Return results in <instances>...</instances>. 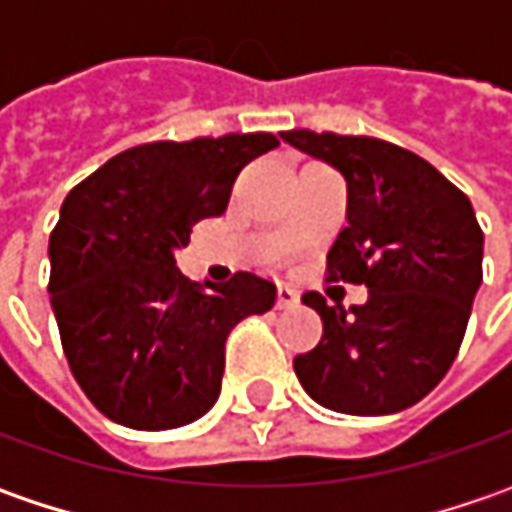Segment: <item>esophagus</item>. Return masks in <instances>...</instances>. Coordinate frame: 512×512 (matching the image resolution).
Listing matches in <instances>:
<instances>
[{
    "mask_svg": "<svg viewBox=\"0 0 512 512\" xmlns=\"http://www.w3.org/2000/svg\"><path fill=\"white\" fill-rule=\"evenodd\" d=\"M296 302H299V293L293 287L279 285V290H276V307H293Z\"/></svg>",
    "mask_w": 512,
    "mask_h": 512,
    "instance_id": "1",
    "label": "esophagus"
}]
</instances>
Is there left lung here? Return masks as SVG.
<instances>
[{"label":"left lung","instance_id":"obj_1","mask_svg":"<svg viewBox=\"0 0 512 512\" xmlns=\"http://www.w3.org/2000/svg\"><path fill=\"white\" fill-rule=\"evenodd\" d=\"M287 145L339 170L347 227L327 253L333 282L367 287L350 313L322 293V342L293 359L313 402L347 416L413 407L462 347L482 285L484 233L470 199L422 156L373 136L287 130Z\"/></svg>","mask_w":512,"mask_h":512}]
</instances>
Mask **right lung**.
<instances>
[{
  "label": "right lung",
  "instance_id": "add662e5",
  "mask_svg": "<svg viewBox=\"0 0 512 512\" xmlns=\"http://www.w3.org/2000/svg\"><path fill=\"white\" fill-rule=\"evenodd\" d=\"M273 133L150 142L68 193L50 233V307L70 373L93 407L133 430L202 419L219 399L227 333L267 313L276 285L236 273L196 285L176 267L199 219L225 213L239 170Z\"/></svg>",
  "mask_w": 512,
  "mask_h": 512
}]
</instances>
